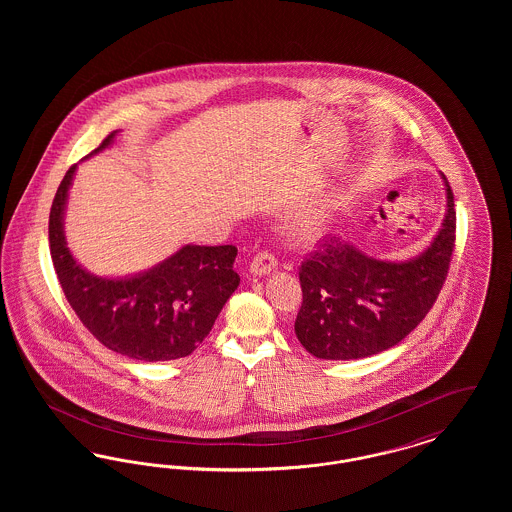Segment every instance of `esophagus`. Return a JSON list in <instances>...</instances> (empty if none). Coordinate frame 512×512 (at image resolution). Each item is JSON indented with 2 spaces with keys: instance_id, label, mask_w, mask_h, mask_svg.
<instances>
[{
  "instance_id": "34e87169",
  "label": "esophagus",
  "mask_w": 512,
  "mask_h": 512,
  "mask_svg": "<svg viewBox=\"0 0 512 512\" xmlns=\"http://www.w3.org/2000/svg\"><path fill=\"white\" fill-rule=\"evenodd\" d=\"M276 267H278L276 259H274L270 253H267V251H261V253H257V255L253 257V261H251V265H249V272H251L253 276H267L272 270H276Z\"/></svg>"
}]
</instances>
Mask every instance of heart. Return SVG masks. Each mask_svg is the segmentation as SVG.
<instances>
[{"instance_id":"b5f03b06","label":"heart","mask_w":512,"mask_h":512,"mask_svg":"<svg viewBox=\"0 0 512 512\" xmlns=\"http://www.w3.org/2000/svg\"><path fill=\"white\" fill-rule=\"evenodd\" d=\"M326 224H328L326 211H322V209L309 211V213L293 220V224L290 226V234H292L293 240H297L301 244L315 242L326 232Z\"/></svg>"}]
</instances>
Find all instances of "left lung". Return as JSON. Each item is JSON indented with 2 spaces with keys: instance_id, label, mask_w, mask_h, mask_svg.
<instances>
[{
  "instance_id": "8db88e82",
  "label": "left lung",
  "mask_w": 512,
  "mask_h": 512,
  "mask_svg": "<svg viewBox=\"0 0 512 512\" xmlns=\"http://www.w3.org/2000/svg\"><path fill=\"white\" fill-rule=\"evenodd\" d=\"M445 217L430 245L407 261L366 255L357 245L324 240L299 270L303 303L295 336L318 359H365L397 345L428 315L455 247V201L447 178Z\"/></svg>"
}]
</instances>
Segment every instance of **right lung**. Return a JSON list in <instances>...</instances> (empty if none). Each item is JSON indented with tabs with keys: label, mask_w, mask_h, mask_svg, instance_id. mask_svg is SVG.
Masks as SVG:
<instances>
[{
	"label": "right lung",
	"mask_w": 512,
	"mask_h": 512,
	"mask_svg": "<svg viewBox=\"0 0 512 512\" xmlns=\"http://www.w3.org/2000/svg\"><path fill=\"white\" fill-rule=\"evenodd\" d=\"M119 130L98 149L111 147ZM76 165L61 180L49 213V249L59 284L82 324L111 351L138 361L188 357L211 332L238 290L234 245H182L171 257L128 276H96L74 259L65 238V211Z\"/></svg>",
	"instance_id": "right-lung-1"
}]
</instances>
